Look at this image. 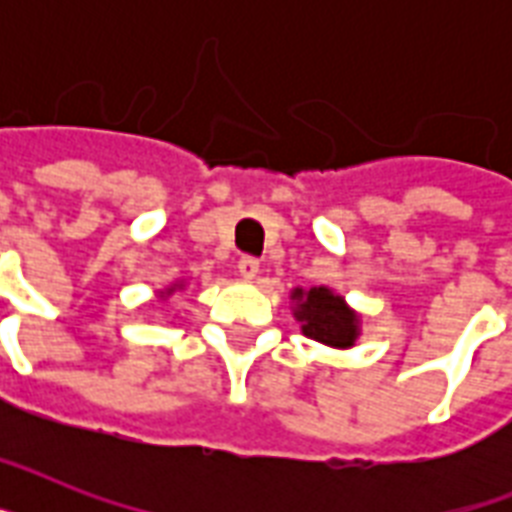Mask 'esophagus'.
I'll list each match as a JSON object with an SVG mask.
<instances>
[{"instance_id": "34e87169", "label": "esophagus", "mask_w": 512, "mask_h": 512, "mask_svg": "<svg viewBox=\"0 0 512 512\" xmlns=\"http://www.w3.org/2000/svg\"><path fill=\"white\" fill-rule=\"evenodd\" d=\"M257 271H260V263H257L255 257H241V260H239V276H241V279L252 281L257 276Z\"/></svg>"}]
</instances>
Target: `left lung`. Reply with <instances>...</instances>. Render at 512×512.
<instances>
[{
  "label": "left lung",
  "mask_w": 512,
  "mask_h": 512,
  "mask_svg": "<svg viewBox=\"0 0 512 512\" xmlns=\"http://www.w3.org/2000/svg\"><path fill=\"white\" fill-rule=\"evenodd\" d=\"M295 300V319L300 321L305 337L329 345V348H353L361 335V319L358 313L345 303V297L332 292L329 287L292 289Z\"/></svg>",
  "instance_id": "8db88e82"
}]
</instances>
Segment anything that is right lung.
I'll return each instance as SVG.
<instances>
[{
  "label": "right lung",
  "mask_w": 512,
  "mask_h": 512,
  "mask_svg": "<svg viewBox=\"0 0 512 512\" xmlns=\"http://www.w3.org/2000/svg\"><path fill=\"white\" fill-rule=\"evenodd\" d=\"M183 287H185L183 281H175V284H172V287L162 289V292H159V297H162V300H164V297H170V295H172V292H175V289H183Z\"/></svg>",
  "instance_id": "right-lung-1"
}]
</instances>
